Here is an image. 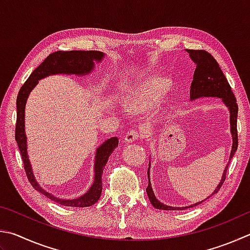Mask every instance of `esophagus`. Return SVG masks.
Returning a JSON list of instances; mask_svg holds the SVG:
<instances>
[{
	"mask_svg": "<svg viewBox=\"0 0 250 250\" xmlns=\"http://www.w3.org/2000/svg\"><path fill=\"white\" fill-rule=\"evenodd\" d=\"M142 134H143L142 131L132 129V130H130V131H128V132H126L125 137V141L126 143L134 142V141H137V140H139L141 137H142Z\"/></svg>",
	"mask_w": 250,
	"mask_h": 250,
	"instance_id": "esophagus-1",
	"label": "esophagus"
}]
</instances>
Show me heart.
Returning <instances> with one entry per match:
<instances>
[{"mask_svg":"<svg viewBox=\"0 0 250 250\" xmlns=\"http://www.w3.org/2000/svg\"><path fill=\"white\" fill-rule=\"evenodd\" d=\"M167 90L166 82L161 79L148 81L137 90L129 99L128 108L132 111H143L157 105L165 96Z\"/></svg>","mask_w":250,"mask_h":250,"instance_id":"1","label":"heart"}]
</instances>
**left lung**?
<instances>
[{
	"mask_svg": "<svg viewBox=\"0 0 250 250\" xmlns=\"http://www.w3.org/2000/svg\"><path fill=\"white\" fill-rule=\"evenodd\" d=\"M187 52L189 53L191 60L196 63V70H194L193 80L191 86H190V99L194 101L197 98L201 97H219L222 98V102L225 104V106L229 108V121H230V133H232L233 138V145L232 151H230L229 155V162L232 160L235 152L237 151L238 146V137H237V112H238V106L236 103V98L233 94V90L230 88L228 80H226L225 75L222 72L219 63L213 58L210 53L204 51V50H190L188 49ZM228 166L225 167L222 175V179L220 184L215 188L214 191L211 194H215L219 191L220 188L223 185L224 180L226 178V170H228ZM149 167V165H148ZM147 177H148V186L146 188V192L149 201H151L152 206L158 208V210H185V208H189L192 207H196L198 204L206 201L208 197L204 200L192 204V206L184 207V208H174L166 206V204L160 202L156 199L155 194L153 192L151 181H149V169H147Z\"/></svg>",
	"mask_w": 250,
	"mask_h": 250,
	"instance_id": "8db88e82",
	"label": "left lung"
}]
</instances>
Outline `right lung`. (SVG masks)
<instances>
[{
    "label": "right lung",
    "instance_id": "right-lung-1",
    "mask_svg": "<svg viewBox=\"0 0 250 250\" xmlns=\"http://www.w3.org/2000/svg\"><path fill=\"white\" fill-rule=\"evenodd\" d=\"M105 54L101 51H83V50H72V51H57L44 59L43 62L38 67H36L33 73L21 86L17 95L16 107H17V119H16V129H15V140L21 151V155L24 163V168L26 171L27 178H28L31 186L43 196L49 198L50 200L57 202L61 206L65 207H76L85 208L90 207L98 201L101 198L103 190V172L104 168L108 162V158L111 155L113 149L118 146L119 140L113 137L105 141L101 146L97 147L96 156H95V166H94V183L92 187L83 196L72 200H64L54 197L53 194L49 193L40 187L37 180L35 179L33 169L29 162L28 155H27V138L25 133V106L27 98L38 81L49 75L53 74H76L85 75L88 74L94 69V61L101 62Z\"/></svg>",
    "mask_w": 250,
    "mask_h": 250
}]
</instances>
